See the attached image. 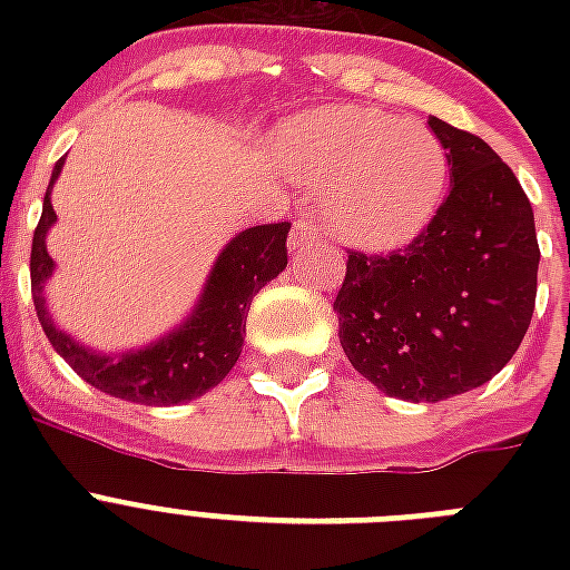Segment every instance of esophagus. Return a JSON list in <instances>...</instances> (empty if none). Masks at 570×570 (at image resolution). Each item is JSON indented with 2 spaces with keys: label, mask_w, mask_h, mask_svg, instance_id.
Returning a JSON list of instances; mask_svg holds the SVG:
<instances>
[{
  "label": "esophagus",
  "mask_w": 570,
  "mask_h": 570,
  "mask_svg": "<svg viewBox=\"0 0 570 570\" xmlns=\"http://www.w3.org/2000/svg\"><path fill=\"white\" fill-rule=\"evenodd\" d=\"M313 242H316V224H313L311 215H302V218L295 222L293 233H289V250L311 248Z\"/></svg>",
  "instance_id": "34e87169"
}]
</instances>
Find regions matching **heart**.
<instances>
[{
  "mask_svg": "<svg viewBox=\"0 0 570 570\" xmlns=\"http://www.w3.org/2000/svg\"><path fill=\"white\" fill-rule=\"evenodd\" d=\"M284 180L322 189L325 227L366 250L399 248L432 222L446 186V150L420 120L375 106H325L268 138Z\"/></svg>",
  "mask_w": 570,
  "mask_h": 570,
  "instance_id": "b5f03b06",
  "label": "heart"
}]
</instances>
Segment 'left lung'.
Returning a JSON list of instances; mask_svg holds the SVG:
<instances>
[{"instance_id": "8db88e82", "label": "left lung", "mask_w": 570, "mask_h": 570, "mask_svg": "<svg viewBox=\"0 0 570 570\" xmlns=\"http://www.w3.org/2000/svg\"><path fill=\"white\" fill-rule=\"evenodd\" d=\"M450 195L407 248L348 250L334 313L340 346L387 396L441 402L494 379L535 311L539 239L530 197L479 136L429 118Z\"/></svg>"}]
</instances>
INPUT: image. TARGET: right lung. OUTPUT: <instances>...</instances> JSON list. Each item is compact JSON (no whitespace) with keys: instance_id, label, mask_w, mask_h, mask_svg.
<instances>
[{"instance_id":"add662e5","label":"right lung","mask_w":570,"mask_h":570,"mask_svg":"<svg viewBox=\"0 0 570 570\" xmlns=\"http://www.w3.org/2000/svg\"><path fill=\"white\" fill-rule=\"evenodd\" d=\"M65 159H58L52 168L49 189L43 195V213L31 239V298H35L40 328L52 348L65 357L79 379L109 396L138 405H180L204 396L239 361L250 298L286 268L289 222L259 224L236 233L215 259L195 311L177 328L145 348L106 355L65 334L47 311L43 284L56 272V263L47 250V233L56 224V209L49 195Z\"/></svg>"}]
</instances>
